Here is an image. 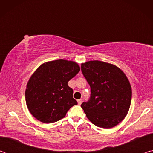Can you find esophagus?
Instances as JSON below:
<instances>
[{"label": "esophagus", "instance_id": "obj_1", "mask_svg": "<svg viewBox=\"0 0 153 153\" xmlns=\"http://www.w3.org/2000/svg\"><path fill=\"white\" fill-rule=\"evenodd\" d=\"M77 103H78V105H80L82 103V99H78L77 100Z\"/></svg>", "mask_w": 153, "mask_h": 153}]
</instances>
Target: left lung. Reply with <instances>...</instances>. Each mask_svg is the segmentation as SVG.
Masks as SVG:
<instances>
[{"label": "left lung", "instance_id": "1", "mask_svg": "<svg viewBox=\"0 0 153 153\" xmlns=\"http://www.w3.org/2000/svg\"><path fill=\"white\" fill-rule=\"evenodd\" d=\"M82 72L90 86V97L81 107L88 119L100 128L109 129L128 113L131 88L126 74L117 66L100 61L82 63Z\"/></svg>", "mask_w": 153, "mask_h": 153}]
</instances>
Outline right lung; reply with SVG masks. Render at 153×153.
I'll return each instance as SVG.
<instances>
[{"label":"right lung","instance_id":"right-lung-1","mask_svg":"<svg viewBox=\"0 0 153 153\" xmlns=\"http://www.w3.org/2000/svg\"><path fill=\"white\" fill-rule=\"evenodd\" d=\"M79 70L76 62L63 59L46 62L36 69L25 90L27 107L33 117L45 123L56 122L77 104L67 84Z\"/></svg>","mask_w":153,"mask_h":153}]
</instances>
